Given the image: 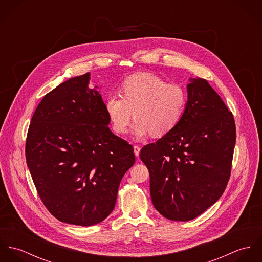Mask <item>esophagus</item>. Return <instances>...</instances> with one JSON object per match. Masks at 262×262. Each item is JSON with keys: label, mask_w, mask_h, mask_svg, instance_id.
I'll use <instances>...</instances> for the list:
<instances>
[{"label": "esophagus", "mask_w": 262, "mask_h": 262, "mask_svg": "<svg viewBox=\"0 0 262 262\" xmlns=\"http://www.w3.org/2000/svg\"><path fill=\"white\" fill-rule=\"evenodd\" d=\"M134 153L135 155L138 157L139 156V153H140V147L138 145H134Z\"/></svg>", "instance_id": "obj_1"}]
</instances>
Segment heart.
Listing matches in <instances>:
<instances>
[{
    "label": "heart",
    "instance_id": "1",
    "mask_svg": "<svg viewBox=\"0 0 262 262\" xmlns=\"http://www.w3.org/2000/svg\"><path fill=\"white\" fill-rule=\"evenodd\" d=\"M187 91L176 82L150 74L138 73L121 84V95H110L105 109L118 134H124L134 116L133 133L141 138L151 133L161 137L177 127L187 106Z\"/></svg>",
    "mask_w": 262,
    "mask_h": 262
}]
</instances>
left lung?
<instances>
[{
	"mask_svg": "<svg viewBox=\"0 0 262 262\" xmlns=\"http://www.w3.org/2000/svg\"><path fill=\"white\" fill-rule=\"evenodd\" d=\"M189 80L180 123L140 151L154 208L184 222L200 216L224 192L236 141L233 114L220 96L206 79Z\"/></svg>",
	"mask_w": 262,
	"mask_h": 262,
	"instance_id": "left-lung-1",
	"label": "left lung"
}]
</instances>
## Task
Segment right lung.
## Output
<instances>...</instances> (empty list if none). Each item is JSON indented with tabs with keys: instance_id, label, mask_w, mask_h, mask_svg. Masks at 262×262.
<instances>
[{
	"instance_id": "add662e5",
	"label": "right lung",
	"mask_w": 262,
	"mask_h": 262,
	"mask_svg": "<svg viewBox=\"0 0 262 262\" xmlns=\"http://www.w3.org/2000/svg\"><path fill=\"white\" fill-rule=\"evenodd\" d=\"M89 80V73L75 76L44 96L25 147L42 203L57 220L77 226L111 214L121 180L135 162L132 145L108 127L105 103Z\"/></svg>"
}]
</instances>
